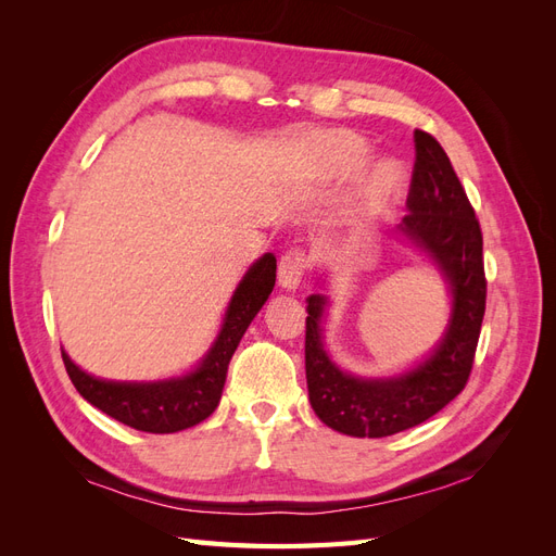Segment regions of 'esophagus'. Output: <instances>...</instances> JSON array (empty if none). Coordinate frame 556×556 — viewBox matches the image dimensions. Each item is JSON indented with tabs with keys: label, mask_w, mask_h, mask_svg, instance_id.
Returning a JSON list of instances; mask_svg holds the SVG:
<instances>
[{
	"label": "esophagus",
	"mask_w": 556,
	"mask_h": 556,
	"mask_svg": "<svg viewBox=\"0 0 556 556\" xmlns=\"http://www.w3.org/2000/svg\"><path fill=\"white\" fill-rule=\"evenodd\" d=\"M306 271V255L301 250H290L285 252L278 264V282L282 290L296 292L301 278H304Z\"/></svg>",
	"instance_id": "esophagus-1"
}]
</instances>
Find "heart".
Listing matches in <instances>:
<instances>
[{
    "label": "heart",
    "instance_id": "obj_1",
    "mask_svg": "<svg viewBox=\"0 0 556 556\" xmlns=\"http://www.w3.org/2000/svg\"><path fill=\"white\" fill-rule=\"evenodd\" d=\"M371 150L350 131H323L311 141V169L319 182H345L355 178L368 162ZM406 166L396 157H380L364 169L357 188V204L364 213L376 215L403 190Z\"/></svg>",
    "mask_w": 556,
    "mask_h": 556
}]
</instances>
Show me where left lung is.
I'll return each mask as SVG.
<instances>
[{"mask_svg": "<svg viewBox=\"0 0 556 556\" xmlns=\"http://www.w3.org/2000/svg\"><path fill=\"white\" fill-rule=\"evenodd\" d=\"M415 150L408 215L396 225V239L422 252L445 285L450 315L441 339L403 371L357 376L336 364L325 345L327 274L317 276V292L306 299L311 406L329 429L355 439H384L445 408L464 390L480 339L486 294L480 225L441 143L415 129Z\"/></svg>", "mask_w": 556, "mask_h": 556, "instance_id": "left-lung-1", "label": "left lung"}]
</instances>
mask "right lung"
Masks as SVG:
<instances>
[{
    "mask_svg": "<svg viewBox=\"0 0 556 556\" xmlns=\"http://www.w3.org/2000/svg\"><path fill=\"white\" fill-rule=\"evenodd\" d=\"M276 285V255L264 252L248 266L239 280L223 315L211 348L204 352L190 371L160 380H109L97 378L66 355L62 359L76 392L106 413L137 431L176 433L204 422L220 403L227 368L233 350L239 348L245 329L266 304Z\"/></svg>",
    "mask_w": 556,
    "mask_h": 556,
    "instance_id": "obj_1",
    "label": "right lung"
}]
</instances>
